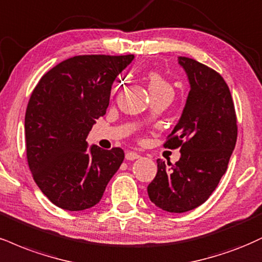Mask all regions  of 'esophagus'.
<instances>
[{"instance_id": "1", "label": "esophagus", "mask_w": 262, "mask_h": 262, "mask_svg": "<svg viewBox=\"0 0 262 262\" xmlns=\"http://www.w3.org/2000/svg\"><path fill=\"white\" fill-rule=\"evenodd\" d=\"M140 155L138 152H134V151H129V152L125 154V159L129 160V161H134V160L139 159Z\"/></svg>"}]
</instances>
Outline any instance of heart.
Segmentation results:
<instances>
[{"mask_svg": "<svg viewBox=\"0 0 262 262\" xmlns=\"http://www.w3.org/2000/svg\"><path fill=\"white\" fill-rule=\"evenodd\" d=\"M147 79H149L150 93H154V91H163V90L172 91V88L168 81H167L161 74L156 73V72H151V73H149V75H147Z\"/></svg>", "mask_w": 262, "mask_h": 262, "instance_id": "obj_1", "label": "heart"}]
</instances>
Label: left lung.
Listing matches in <instances>:
<instances>
[{
    "label": "left lung",
    "instance_id": "8db88e82",
    "mask_svg": "<svg viewBox=\"0 0 262 262\" xmlns=\"http://www.w3.org/2000/svg\"><path fill=\"white\" fill-rule=\"evenodd\" d=\"M190 91L182 116L165 146L181 149L174 165L157 160L147 187L150 200L167 212L200 206L213 193L228 167L238 127L231 91L221 74L193 58L178 57Z\"/></svg>",
    "mask_w": 262,
    "mask_h": 262
}]
</instances>
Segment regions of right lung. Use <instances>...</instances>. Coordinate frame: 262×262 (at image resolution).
<instances>
[{
  "label": "right lung",
  "mask_w": 262,
  "mask_h": 262,
  "mask_svg": "<svg viewBox=\"0 0 262 262\" xmlns=\"http://www.w3.org/2000/svg\"><path fill=\"white\" fill-rule=\"evenodd\" d=\"M134 55H84L66 59L31 93L25 112L28 165L56 206L86 210L102 198L124 160L121 147H88L95 119L106 113L111 88Z\"/></svg>",
  "instance_id": "1"
}]
</instances>
